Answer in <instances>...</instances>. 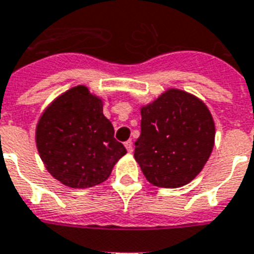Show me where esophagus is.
<instances>
[{
	"instance_id": "1",
	"label": "esophagus",
	"mask_w": 254,
	"mask_h": 254,
	"mask_svg": "<svg viewBox=\"0 0 254 254\" xmlns=\"http://www.w3.org/2000/svg\"><path fill=\"white\" fill-rule=\"evenodd\" d=\"M125 147L126 148H127V151H128V152H132V141L131 140H127L125 143Z\"/></svg>"
}]
</instances>
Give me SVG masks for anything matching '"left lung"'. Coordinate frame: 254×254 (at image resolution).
<instances>
[{
	"label": "left lung",
	"instance_id": "8db88e82",
	"mask_svg": "<svg viewBox=\"0 0 254 254\" xmlns=\"http://www.w3.org/2000/svg\"><path fill=\"white\" fill-rule=\"evenodd\" d=\"M135 160L151 184L178 188L193 180L211 156L215 122L201 100L170 88L141 107Z\"/></svg>",
	"mask_w": 254,
	"mask_h": 254
}]
</instances>
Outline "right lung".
<instances>
[{
  "instance_id": "add662e5",
  "label": "right lung",
  "mask_w": 254,
  "mask_h": 254,
  "mask_svg": "<svg viewBox=\"0 0 254 254\" xmlns=\"http://www.w3.org/2000/svg\"><path fill=\"white\" fill-rule=\"evenodd\" d=\"M35 141L46 170L71 188H90L107 180L127 152L114 137L102 99L86 86L70 88L45 110Z\"/></svg>"
}]
</instances>
